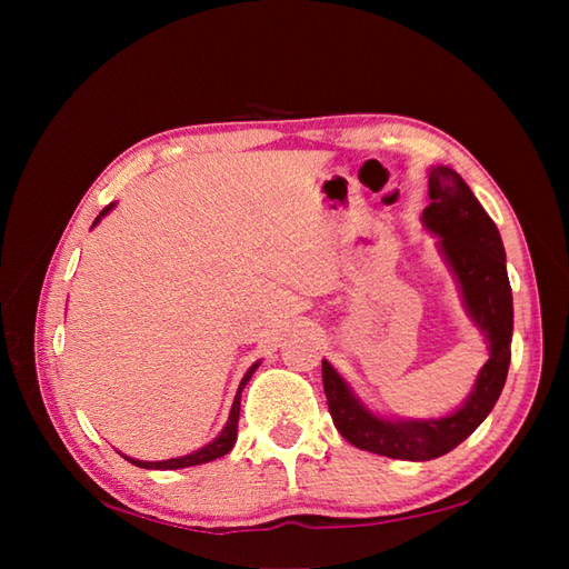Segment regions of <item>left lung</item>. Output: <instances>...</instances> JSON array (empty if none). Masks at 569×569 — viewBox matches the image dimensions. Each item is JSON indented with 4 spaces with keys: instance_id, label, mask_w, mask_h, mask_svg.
<instances>
[{
    "instance_id": "left-lung-1",
    "label": "left lung",
    "mask_w": 569,
    "mask_h": 569,
    "mask_svg": "<svg viewBox=\"0 0 569 569\" xmlns=\"http://www.w3.org/2000/svg\"><path fill=\"white\" fill-rule=\"evenodd\" d=\"M429 206L422 226L437 237V247L458 282L465 313L470 316L489 349L475 387L443 418H387L370 410L343 377L322 360V385L339 435L356 449L396 460H432L453 451L487 420L503 391L512 341V291L506 249L496 222L481 209L453 168H429Z\"/></svg>"
}]
</instances>
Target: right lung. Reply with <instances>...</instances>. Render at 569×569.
I'll list each match as a JSON object with an SVG mask.
<instances>
[{
  "label": "right lung",
  "mask_w": 569,
  "mask_h": 569,
  "mask_svg": "<svg viewBox=\"0 0 569 569\" xmlns=\"http://www.w3.org/2000/svg\"><path fill=\"white\" fill-rule=\"evenodd\" d=\"M113 206L116 203H109L104 211H101L97 218H94V222H92V228L97 226V222L104 218L107 213H111L113 211ZM261 366V360H258V363H253L247 372H244V377H242V382H239V387H237V393H234V401H232V408H230V418H228V422H226V427L220 429V435L211 441V443H206V446H201L199 451H192V453H187V456H180V458H168V460H137V458H130V456H123L126 460H130L132 465H137V468H144V470H180V468H192V465H201V462H211V460H216V458H222L226 453H230L232 451V446H234V441H237V422H239V401H242V389L247 387V382L251 380V375L256 372V368Z\"/></svg>",
  "instance_id": "right-lung-1"
}]
</instances>
